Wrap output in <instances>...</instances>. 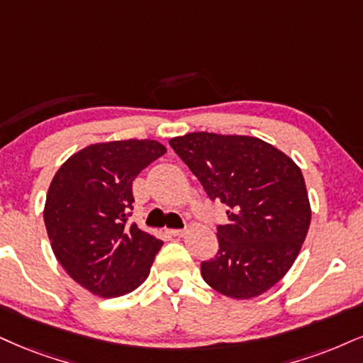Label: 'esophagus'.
I'll return each instance as SVG.
<instances>
[{"label":"esophagus","instance_id":"34e87169","mask_svg":"<svg viewBox=\"0 0 363 363\" xmlns=\"http://www.w3.org/2000/svg\"><path fill=\"white\" fill-rule=\"evenodd\" d=\"M167 232H168L169 235L178 237V235H183V234H185V229H168Z\"/></svg>","mask_w":363,"mask_h":363}]
</instances>
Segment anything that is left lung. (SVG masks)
Instances as JSON below:
<instances>
[{
	"instance_id": "obj_1",
	"label": "left lung",
	"mask_w": 363,
	"mask_h": 363,
	"mask_svg": "<svg viewBox=\"0 0 363 363\" xmlns=\"http://www.w3.org/2000/svg\"><path fill=\"white\" fill-rule=\"evenodd\" d=\"M169 146L210 200L227 205L216 257L200 264L205 283L234 299L266 293L293 266L310 227L301 169L257 138L190 133Z\"/></svg>"
}]
</instances>
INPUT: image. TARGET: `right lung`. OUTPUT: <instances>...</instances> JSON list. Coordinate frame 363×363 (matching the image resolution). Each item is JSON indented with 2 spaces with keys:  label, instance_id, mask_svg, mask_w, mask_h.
Returning a JSON list of instances; mask_svg holds the SVG:
<instances>
[{
  "label": "right lung",
  "instance_id": "right-lung-1",
  "mask_svg": "<svg viewBox=\"0 0 363 363\" xmlns=\"http://www.w3.org/2000/svg\"><path fill=\"white\" fill-rule=\"evenodd\" d=\"M167 147L153 140L91 145L58 168L43 220L53 254L75 283L118 298L145 283L160 239L129 223L133 180Z\"/></svg>",
  "mask_w": 363,
  "mask_h": 363
}]
</instances>
